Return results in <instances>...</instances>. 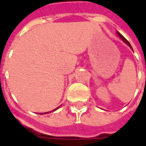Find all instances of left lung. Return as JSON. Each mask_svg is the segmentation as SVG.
Instances as JSON below:
<instances>
[{"label": "left lung", "mask_w": 146, "mask_h": 146, "mask_svg": "<svg viewBox=\"0 0 146 146\" xmlns=\"http://www.w3.org/2000/svg\"><path fill=\"white\" fill-rule=\"evenodd\" d=\"M116 33H117V35H118V36H119V37L120 39H121V40H122L124 42V43H125L127 45H128L129 47H130V48H131V49L132 51H133V49H132V47H131V45L130 44V43H129L128 41H127V40H126L125 38H124V36H123L122 34H120V33H119V32H117V31H116Z\"/></svg>", "instance_id": "8db88e82"}]
</instances>
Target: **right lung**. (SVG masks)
<instances>
[{
	"label": "right lung",
	"instance_id": "obj_1",
	"mask_svg": "<svg viewBox=\"0 0 146 146\" xmlns=\"http://www.w3.org/2000/svg\"><path fill=\"white\" fill-rule=\"evenodd\" d=\"M61 106H58V107H57L56 108V109H54V110H51V111H50V112H47V113H39V114H47V113H51V112H54V111H55V110H57L58 109V108L60 107Z\"/></svg>",
	"mask_w": 146,
	"mask_h": 146
}]
</instances>
